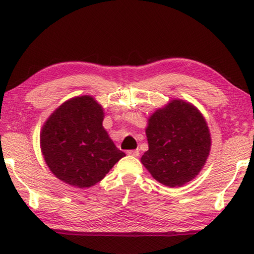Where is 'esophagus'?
Returning a JSON list of instances; mask_svg holds the SVG:
<instances>
[{"instance_id":"34e87169","label":"esophagus","mask_w":254,"mask_h":254,"mask_svg":"<svg viewBox=\"0 0 254 254\" xmlns=\"http://www.w3.org/2000/svg\"><path fill=\"white\" fill-rule=\"evenodd\" d=\"M127 153V156L137 157V156H139V150H128Z\"/></svg>"}]
</instances>
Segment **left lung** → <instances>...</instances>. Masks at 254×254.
<instances>
[{"instance_id": "1", "label": "left lung", "mask_w": 254, "mask_h": 254, "mask_svg": "<svg viewBox=\"0 0 254 254\" xmlns=\"http://www.w3.org/2000/svg\"><path fill=\"white\" fill-rule=\"evenodd\" d=\"M149 150L141 162L152 177L168 187H182L203 169L212 137L203 114L191 103L174 98L157 109L145 128Z\"/></svg>"}]
</instances>
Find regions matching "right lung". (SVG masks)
<instances>
[{
  "label": "right lung",
  "instance_id": "1",
  "mask_svg": "<svg viewBox=\"0 0 254 254\" xmlns=\"http://www.w3.org/2000/svg\"><path fill=\"white\" fill-rule=\"evenodd\" d=\"M104 110L95 98H69L42 126L40 148L56 177L69 186L89 188L126 153L119 150L103 127Z\"/></svg>",
  "mask_w": 254,
  "mask_h": 254
}]
</instances>
